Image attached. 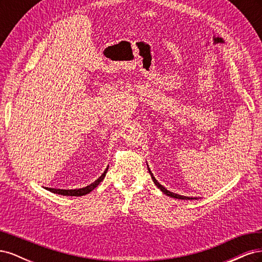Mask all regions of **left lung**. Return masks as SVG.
Listing matches in <instances>:
<instances>
[{
  "label": "left lung",
  "instance_id": "8db88e82",
  "mask_svg": "<svg viewBox=\"0 0 262 262\" xmlns=\"http://www.w3.org/2000/svg\"><path fill=\"white\" fill-rule=\"evenodd\" d=\"M148 168V167H147ZM148 172H149V175H150V177H152V179H153V181H154V184L160 188L162 191L165 193V194H167L168 196H171V198H176V199H181V200H192V199H195V198H189V196H184V195H180V194H177V193H173V192H170V191H168L167 189H166L165 187H163L160 182H158L156 179H155V177H154V175L152 173V171L149 170V168H148Z\"/></svg>",
  "mask_w": 262,
  "mask_h": 262
}]
</instances>
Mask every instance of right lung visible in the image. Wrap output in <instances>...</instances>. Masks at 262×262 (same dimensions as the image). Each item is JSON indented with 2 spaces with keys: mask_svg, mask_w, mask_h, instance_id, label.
<instances>
[{
  "mask_svg": "<svg viewBox=\"0 0 262 262\" xmlns=\"http://www.w3.org/2000/svg\"><path fill=\"white\" fill-rule=\"evenodd\" d=\"M107 170L108 168H106V170L104 171V173L97 179L95 180L93 184H91L90 186H87L85 188H81V189H55V188H48L47 187L46 189L49 190V191L53 192V193H57V194H62V195H72V196H81V195H85L87 193H90L92 190H94L95 188H96L100 182L104 180L106 173H107Z\"/></svg>",
  "mask_w": 262,
  "mask_h": 262,
  "instance_id": "add662e5",
  "label": "right lung"
}]
</instances>
